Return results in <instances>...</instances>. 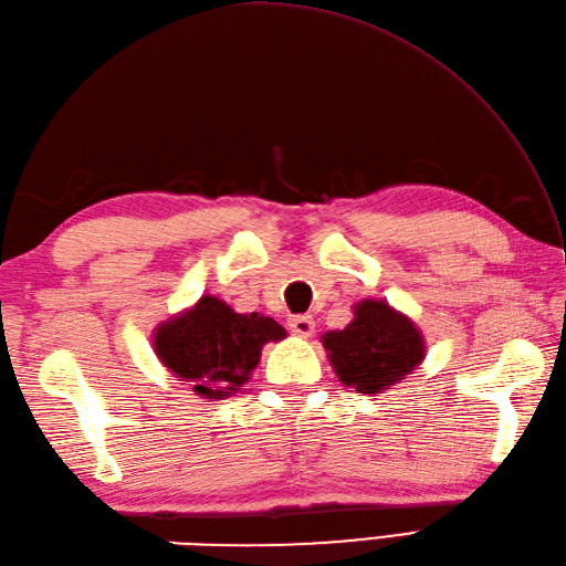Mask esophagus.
I'll return each mask as SVG.
<instances>
[{
    "label": "esophagus",
    "instance_id": "obj_1",
    "mask_svg": "<svg viewBox=\"0 0 566 566\" xmlns=\"http://www.w3.org/2000/svg\"><path fill=\"white\" fill-rule=\"evenodd\" d=\"M314 328H316V321L311 316H292L290 318V331L302 335V338H308V335L314 333Z\"/></svg>",
    "mask_w": 566,
    "mask_h": 566
}]
</instances>
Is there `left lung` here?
Wrapping results in <instances>:
<instances>
[{
	"label": "left lung",
	"instance_id": "left-lung-1",
	"mask_svg": "<svg viewBox=\"0 0 566 566\" xmlns=\"http://www.w3.org/2000/svg\"><path fill=\"white\" fill-rule=\"evenodd\" d=\"M323 345L340 381L359 394L387 389L423 359V338L413 323L384 302L357 304L350 326L328 333Z\"/></svg>",
	"mask_w": 566,
	"mask_h": 566
}]
</instances>
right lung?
Segmentation results:
<instances>
[{
    "instance_id": "obj_1",
    "label": "right lung",
    "mask_w": 566,
    "mask_h": 566,
    "mask_svg": "<svg viewBox=\"0 0 566 566\" xmlns=\"http://www.w3.org/2000/svg\"><path fill=\"white\" fill-rule=\"evenodd\" d=\"M284 328L268 316L235 314L216 296L201 302L155 335L165 367L207 399H221L248 379L264 343L282 340Z\"/></svg>"
}]
</instances>
